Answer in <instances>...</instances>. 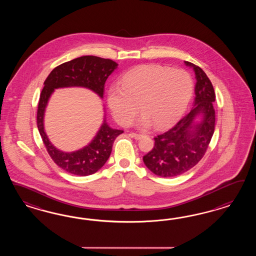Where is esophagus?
<instances>
[{
	"mask_svg": "<svg viewBox=\"0 0 256 256\" xmlns=\"http://www.w3.org/2000/svg\"><path fill=\"white\" fill-rule=\"evenodd\" d=\"M132 137H134L136 140L142 139L144 137L142 134H138V133H132Z\"/></svg>",
	"mask_w": 256,
	"mask_h": 256,
	"instance_id": "obj_1",
	"label": "esophagus"
}]
</instances>
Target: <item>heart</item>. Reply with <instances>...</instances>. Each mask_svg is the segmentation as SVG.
<instances>
[{
	"label": "heart",
	"mask_w": 256,
	"mask_h": 256,
	"mask_svg": "<svg viewBox=\"0 0 256 256\" xmlns=\"http://www.w3.org/2000/svg\"><path fill=\"white\" fill-rule=\"evenodd\" d=\"M194 93L192 76L183 70L144 64L126 73L119 86H112L107 103L119 124H128L137 112L140 126H166L186 110Z\"/></svg>",
	"instance_id": "heart-1"
}]
</instances>
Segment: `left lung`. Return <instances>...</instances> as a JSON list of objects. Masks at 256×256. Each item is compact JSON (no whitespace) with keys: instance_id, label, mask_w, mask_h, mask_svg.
Masks as SVG:
<instances>
[{"instance_id":"left-lung-1","label":"left lung","mask_w":256,"mask_h":256,"mask_svg":"<svg viewBox=\"0 0 256 256\" xmlns=\"http://www.w3.org/2000/svg\"><path fill=\"white\" fill-rule=\"evenodd\" d=\"M195 73V98L192 110L168 132L155 138V146L144 156L149 170L160 178H174L202 160L215 130L214 88L201 68L185 61Z\"/></svg>"}]
</instances>
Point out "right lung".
Instances as JSON below:
<instances>
[{"label":"right lung","mask_w":256,"mask_h":256,"mask_svg":"<svg viewBox=\"0 0 256 256\" xmlns=\"http://www.w3.org/2000/svg\"><path fill=\"white\" fill-rule=\"evenodd\" d=\"M117 66L112 60L86 55L56 66L44 82L36 116L39 133L52 160L70 174L86 176L96 172L108 160L114 140L124 132L108 126L104 118L90 144L74 152H64L50 142L44 130V114L48 100L55 89L64 87H84L102 98L106 80Z\"/></svg>","instance_id":"add662e5"}]
</instances>
